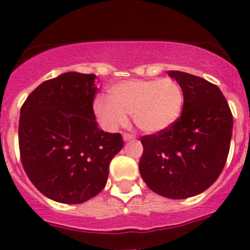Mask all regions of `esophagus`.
<instances>
[{
  "label": "esophagus",
  "mask_w": 250,
  "mask_h": 250,
  "mask_svg": "<svg viewBox=\"0 0 250 250\" xmlns=\"http://www.w3.org/2000/svg\"><path fill=\"white\" fill-rule=\"evenodd\" d=\"M133 139H135V135L129 134V133H125V134H123V140H125V141L133 140Z\"/></svg>",
  "instance_id": "34e87169"
}]
</instances>
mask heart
Returning <instances> with one entry per match:
<instances>
[{"label": "heart", "instance_id": "heart-1", "mask_svg": "<svg viewBox=\"0 0 250 250\" xmlns=\"http://www.w3.org/2000/svg\"><path fill=\"white\" fill-rule=\"evenodd\" d=\"M183 105L184 93L176 81L129 80L113 84L109 89V99L95 98L93 111L107 130L125 125L127 113H130L139 129L158 133L175 123Z\"/></svg>", "mask_w": 250, "mask_h": 250}]
</instances>
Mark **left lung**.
Instances as JSON below:
<instances>
[{
    "label": "left lung",
    "mask_w": 250,
    "mask_h": 250,
    "mask_svg": "<svg viewBox=\"0 0 250 250\" xmlns=\"http://www.w3.org/2000/svg\"><path fill=\"white\" fill-rule=\"evenodd\" d=\"M168 75L183 89L181 116L167 129L141 137L144 152L139 170L153 192L183 200L202 193L223 172L233 120L215 84L186 72Z\"/></svg>",
    "instance_id": "left-lung-1"
}]
</instances>
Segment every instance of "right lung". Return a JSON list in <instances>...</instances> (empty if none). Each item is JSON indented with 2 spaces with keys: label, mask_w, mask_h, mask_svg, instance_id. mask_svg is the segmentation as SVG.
I'll return each instance as SVG.
<instances>
[{
  "label": "right lung",
  "mask_w": 250,
  "mask_h": 250,
  "mask_svg": "<svg viewBox=\"0 0 250 250\" xmlns=\"http://www.w3.org/2000/svg\"><path fill=\"white\" fill-rule=\"evenodd\" d=\"M95 75L65 72L44 81L20 109L19 150L35 188L55 202L77 204L105 188L123 147L120 133L98 127Z\"/></svg>",
  "instance_id": "obj_1"
}]
</instances>
